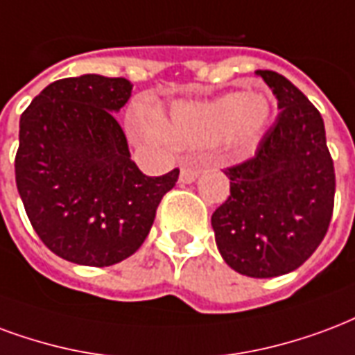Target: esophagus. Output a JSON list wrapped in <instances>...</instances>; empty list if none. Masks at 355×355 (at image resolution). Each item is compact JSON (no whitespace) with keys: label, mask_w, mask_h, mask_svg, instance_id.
Returning <instances> with one entry per match:
<instances>
[{"label":"esophagus","mask_w":355,"mask_h":355,"mask_svg":"<svg viewBox=\"0 0 355 355\" xmlns=\"http://www.w3.org/2000/svg\"><path fill=\"white\" fill-rule=\"evenodd\" d=\"M199 177V171L198 169H190V167H182L180 169V177H178V182L180 184H191V182H196Z\"/></svg>","instance_id":"1"}]
</instances>
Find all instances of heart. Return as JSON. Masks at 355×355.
Here are the masks:
<instances>
[{
	"label": "heart",
	"instance_id": "1",
	"mask_svg": "<svg viewBox=\"0 0 355 355\" xmlns=\"http://www.w3.org/2000/svg\"><path fill=\"white\" fill-rule=\"evenodd\" d=\"M271 101L263 94L230 92L203 103H177L167 124L146 122L144 135L178 148L212 146L224 141L231 150H243L261 135L271 120Z\"/></svg>",
	"mask_w": 355,
	"mask_h": 355
}]
</instances>
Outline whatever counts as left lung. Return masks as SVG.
<instances>
[{"instance_id":"1","label":"left lung","mask_w":355,"mask_h":355,"mask_svg":"<svg viewBox=\"0 0 355 355\" xmlns=\"http://www.w3.org/2000/svg\"><path fill=\"white\" fill-rule=\"evenodd\" d=\"M277 97V122L252 159L225 171L231 196L211 218L216 246L233 271L272 278L295 271L327 233L335 169L324 118L275 71H256Z\"/></svg>"}]
</instances>
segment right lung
Wrapping results in <instances>:
<instances>
[{
  "instance_id": "right-lung-1",
  "label": "right lung",
  "mask_w": 355,
  "mask_h": 355,
  "mask_svg": "<svg viewBox=\"0 0 355 355\" xmlns=\"http://www.w3.org/2000/svg\"><path fill=\"white\" fill-rule=\"evenodd\" d=\"M128 78L80 75L49 84L20 116L17 188L33 230L71 263L109 267L148 235L178 169L146 177L116 114Z\"/></svg>"
}]
</instances>
